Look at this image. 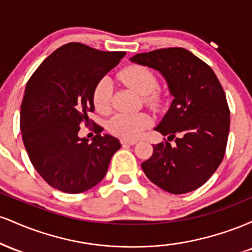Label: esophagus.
I'll return each instance as SVG.
<instances>
[{
  "instance_id": "1",
  "label": "esophagus",
  "mask_w": 252,
  "mask_h": 252,
  "mask_svg": "<svg viewBox=\"0 0 252 252\" xmlns=\"http://www.w3.org/2000/svg\"><path fill=\"white\" fill-rule=\"evenodd\" d=\"M121 143L123 144V146H134V144L137 143V141L136 140H121Z\"/></svg>"
}]
</instances>
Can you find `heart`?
I'll return each instance as SVG.
<instances>
[{"instance_id":"b5f03b06","label":"heart","mask_w":252,"mask_h":252,"mask_svg":"<svg viewBox=\"0 0 252 252\" xmlns=\"http://www.w3.org/2000/svg\"><path fill=\"white\" fill-rule=\"evenodd\" d=\"M126 85L130 86L143 94L144 103L152 109L158 110L163 106L164 96L158 89V78L149 68L141 65H130L123 68L118 74ZM92 102L99 114L106 115L112 109V85L108 78L98 80L92 92ZM153 120L146 112L137 114H118L110 120L108 128L112 135L135 140L143 134L147 128L152 126Z\"/></svg>"}]
</instances>
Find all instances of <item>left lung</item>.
Masks as SVG:
<instances>
[{"mask_svg":"<svg viewBox=\"0 0 252 252\" xmlns=\"http://www.w3.org/2000/svg\"><path fill=\"white\" fill-rule=\"evenodd\" d=\"M166 78L173 94L170 108L156 131L168 140L153 146L141 164L153 184L172 194L202 186L221 163L230 130L226 96L212 68L181 47L161 48L130 58Z\"/></svg>","mask_w":252,"mask_h":252,"instance_id":"8db88e82","label":"left lung"}]
</instances>
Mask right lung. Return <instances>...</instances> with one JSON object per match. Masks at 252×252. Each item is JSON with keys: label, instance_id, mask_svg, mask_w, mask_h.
I'll list each match as a JSON object with an SVG mask.
<instances>
[{"label": "right lung", "instance_id": "1", "mask_svg": "<svg viewBox=\"0 0 252 252\" xmlns=\"http://www.w3.org/2000/svg\"><path fill=\"white\" fill-rule=\"evenodd\" d=\"M126 52H103L70 42L43 60L28 80L20 112L22 140L36 172L53 189L85 192L105 176L120 141L100 135L89 142L80 126L94 121L92 92L98 80L120 63Z\"/></svg>", "mask_w": 252, "mask_h": 252}]
</instances>
